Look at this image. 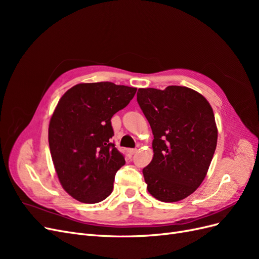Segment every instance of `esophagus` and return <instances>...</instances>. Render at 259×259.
Returning a JSON list of instances; mask_svg holds the SVG:
<instances>
[{
    "label": "esophagus",
    "mask_w": 259,
    "mask_h": 259,
    "mask_svg": "<svg viewBox=\"0 0 259 259\" xmlns=\"http://www.w3.org/2000/svg\"><path fill=\"white\" fill-rule=\"evenodd\" d=\"M136 152H137V149H136V148H134V149H130V150H128V153H130L131 155L135 154Z\"/></svg>",
    "instance_id": "1"
}]
</instances>
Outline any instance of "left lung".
Listing matches in <instances>:
<instances>
[{"label":"left lung","instance_id":"1","mask_svg":"<svg viewBox=\"0 0 259 259\" xmlns=\"http://www.w3.org/2000/svg\"><path fill=\"white\" fill-rule=\"evenodd\" d=\"M137 101L153 134V159L143 169L147 189L162 202H177L204 180L217 145L215 116L201 94L171 85L139 89Z\"/></svg>","mask_w":259,"mask_h":259}]
</instances>
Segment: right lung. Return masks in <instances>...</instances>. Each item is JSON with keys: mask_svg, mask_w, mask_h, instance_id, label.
I'll list each match as a JSON object with an SVG mask.
<instances>
[{"mask_svg": "<svg viewBox=\"0 0 259 259\" xmlns=\"http://www.w3.org/2000/svg\"><path fill=\"white\" fill-rule=\"evenodd\" d=\"M137 89L111 82L81 83L68 90L51 117L49 144L62 188L75 200L98 203L111 194L124 155L111 143V117Z\"/></svg>", "mask_w": 259, "mask_h": 259, "instance_id": "add662e5", "label": "right lung"}]
</instances>
